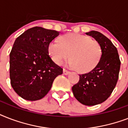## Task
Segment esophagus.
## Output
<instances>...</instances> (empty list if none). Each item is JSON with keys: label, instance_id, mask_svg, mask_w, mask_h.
I'll return each mask as SVG.
<instances>
[{"label": "esophagus", "instance_id": "1", "mask_svg": "<svg viewBox=\"0 0 128 128\" xmlns=\"http://www.w3.org/2000/svg\"><path fill=\"white\" fill-rule=\"evenodd\" d=\"M70 73V72H69V71H68V70H65V69L63 70V74H64V75H68V74H69Z\"/></svg>", "mask_w": 128, "mask_h": 128}]
</instances>
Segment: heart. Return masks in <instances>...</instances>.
<instances>
[{
  "label": "heart",
  "instance_id": "obj_1",
  "mask_svg": "<svg viewBox=\"0 0 128 128\" xmlns=\"http://www.w3.org/2000/svg\"><path fill=\"white\" fill-rule=\"evenodd\" d=\"M52 41L48 46L51 58L58 65L70 58V65L82 72L91 71L101 59L102 50L100 42L86 35L70 33Z\"/></svg>",
  "mask_w": 128,
  "mask_h": 128
}]
</instances>
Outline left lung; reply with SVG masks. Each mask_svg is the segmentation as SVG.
<instances>
[{"instance_id":"obj_1","label":"left lung","mask_w":128,"mask_h":128,"mask_svg":"<svg viewBox=\"0 0 128 128\" xmlns=\"http://www.w3.org/2000/svg\"><path fill=\"white\" fill-rule=\"evenodd\" d=\"M86 34L99 42L102 54L97 66L88 73L80 74L79 82L72 90L80 103L94 106L106 101L111 95L118 80L121 62L117 48L107 37L94 30Z\"/></svg>"}]
</instances>
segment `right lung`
Segmentation results:
<instances>
[{"label":"right lung","mask_w":128,"mask_h":128,"mask_svg":"<svg viewBox=\"0 0 128 128\" xmlns=\"http://www.w3.org/2000/svg\"><path fill=\"white\" fill-rule=\"evenodd\" d=\"M59 32L35 26L19 36L10 53V78L15 92L23 99H42L63 69L48 53V46Z\"/></svg>","instance_id":"obj_1"}]
</instances>
